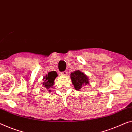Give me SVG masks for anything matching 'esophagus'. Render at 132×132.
<instances>
[{"mask_svg":"<svg viewBox=\"0 0 132 132\" xmlns=\"http://www.w3.org/2000/svg\"><path fill=\"white\" fill-rule=\"evenodd\" d=\"M62 73V75L66 76V75H68V71H67V70H64V71L62 72V73Z\"/></svg>","mask_w":132,"mask_h":132,"instance_id":"obj_1","label":"esophagus"}]
</instances>
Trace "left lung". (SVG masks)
Returning a JSON list of instances; mask_svg holds the SVG:
<instances>
[{"mask_svg":"<svg viewBox=\"0 0 132 132\" xmlns=\"http://www.w3.org/2000/svg\"><path fill=\"white\" fill-rule=\"evenodd\" d=\"M70 78L75 88L78 91L82 88L83 86L89 84V80L87 76L79 70H76L71 73Z\"/></svg>","mask_w":132,"mask_h":132,"instance_id":"1","label":"left lung"}]
</instances>
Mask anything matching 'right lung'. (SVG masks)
I'll return each instance as SVG.
<instances>
[{
	"mask_svg": "<svg viewBox=\"0 0 132 132\" xmlns=\"http://www.w3.org/2000/svg\"><path fill=\"white\" fill-rule=\"evenodd\" d=\"M57 76V73L55 71H52L48 73V75L44 77L43 78V87L44 88L48 89L49 92H50V88H53L54 84V79Z\"/></svg>",
	"mask_w": 132,
	"mask_h": 132,
	"instance_id": "1",
	"label": "right lung"
}]
</instances>
